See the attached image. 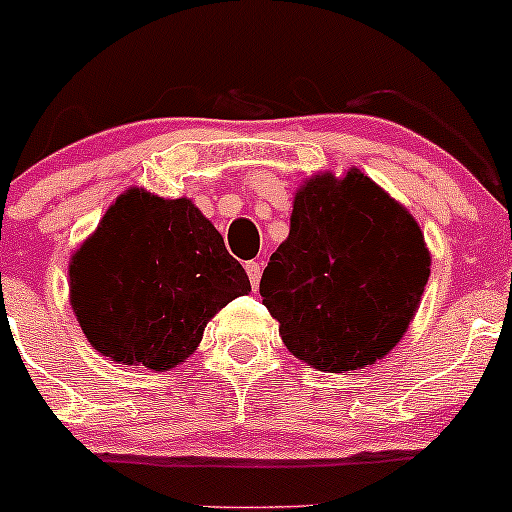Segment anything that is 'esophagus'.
I'll return each mask as SVG.
<instances>
[{
    "instance_id": "1",
    "label": "esophagus",
    "mask_w": 512,
    "mask_h": 512,
    "mask_svg": "<svg viewBox=\"0 0 512 512\" xmlns=\"http://www.w3.org/2000/svg\"><path fill=\"white\" fill-rule=\"evenodd\" d=\"M245 272H247V277H250L252 289H257V284H260V277H262L260 262H245Z\"/></svg>"
}]
</instances>
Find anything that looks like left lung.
Returning a JSON list of instances; mask_svg holds the SVG:
<instances>
[{
	"mask_svg": "<svg viewBox=\"0 0 512 512\" xmlns=\"http://www.w3.org/2000/svg\"><path fill=\"white\" fill-rule=\"evenodd\" d=\"M428 277L415 218L350 170L345 179L316 174L303 184L260 296L289 352L318 372H350L396 347Z\"/></svg>",
	"mask_w": 512,
	"mask_h": 512,
	"instance_id": "8db88e82",
	"label": "left lung"
}]
</instances>
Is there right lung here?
I'll list each match as a JSON object with an SVG mask.
<instances>
[{"instance_id":"add662e5","label":"right lung","mask_w":512,"mask_h":512,"mask_svg":"<svg viewBox=\"0 0 512 512\" xmlns=\"http://www.w3.org/2000/svg\"><path fill=\"white\" fill-rule=\"evenodd\" d=\"M250 291L243 265L189 199L128 189L75 252L70 301L94 350L167 372L209 318Z\"/></svg>"}]
</instances>
